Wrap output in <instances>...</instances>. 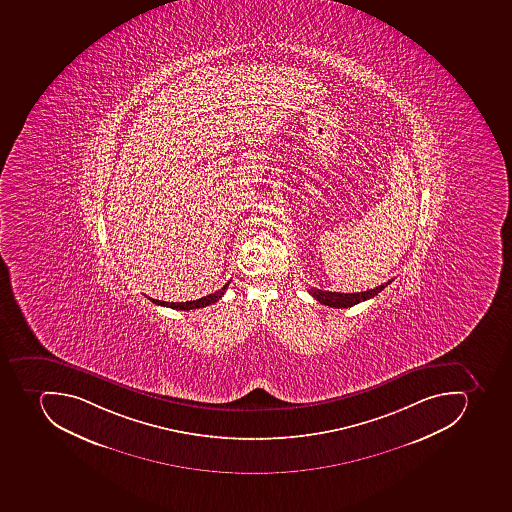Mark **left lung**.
<instances>
[{
	"instance_id": "obj_1",
	"label": "left lung",
	"mask_w": 512,
	"mask_h": 512,
	"mask_svg": "<svg viewBox=\"0 0 512 512\" xmlns=\"http://www.w3.org/2000/svg\"><path fill=\"white\" fill-rule=\"evenodd\" d=\"M392 281L381 284V286L369 289L364 292H353V294H342V292H329L321 291V289H310V294L323 305H328L332 308H348L353 307L356 303L364 302V300L373 299L379 292L384 291L385 287L389 286Z\"/></svg>"
}]
</instances>
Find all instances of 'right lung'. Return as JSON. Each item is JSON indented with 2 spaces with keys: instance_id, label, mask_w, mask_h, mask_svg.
<instances>
[{
  "instance_id": "right-lung-1",
  "label": "right lung",
  "mask_w": 512,
  "mask_h": 512,
  "mask_svg": "<svg viewBox=\"0 0 512 512\" xmlns=\"http://www.w3.org/2000/svg\"><path fill=\"white\" fill-rule=\"evenodd\" d=\"M229 281L225 284V286L221 287L220 291L213 292V294L205 295L202 299L191 300V302H160V300L149 299L152 303H156V305H162V307L173 308V310H196V308H204L209 307L212 303L218 302V300L223 297L226 289H228Z\"/></svg>"
}]
</instances>
